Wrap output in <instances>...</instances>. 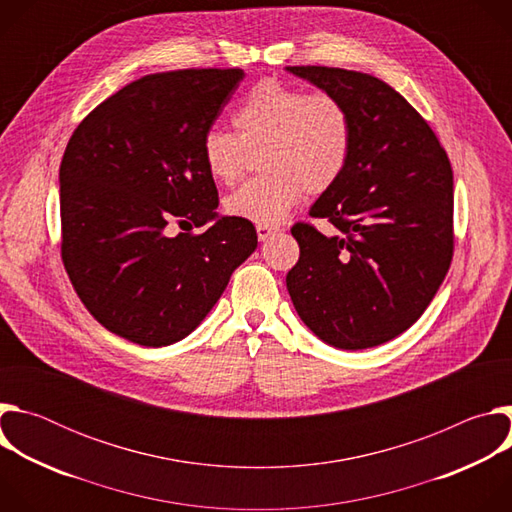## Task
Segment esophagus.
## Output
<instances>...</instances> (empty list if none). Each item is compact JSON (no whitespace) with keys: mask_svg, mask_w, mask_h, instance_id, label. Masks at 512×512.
Listing matches in <instances>:
<instances>
[{"mask_svg":"<svg viewBox=\"0 0 512 512\" xmlns=\"http://www.w3.org/2000/svg\"><path fill=\"white\" fill-rule=\"evenodd\" d=\"M275 233H279L277 227H267V225H257V237L259 241H267L269 237H273Z\"/></svg>","mask_w":512,"mask_h":512,"instance_id":"esophagus-1","label":"esophagus"}]
</instances>
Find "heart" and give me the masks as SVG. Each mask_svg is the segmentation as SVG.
I'll use <instances>...</instances> for the list:
<instances>
[{
  "mask_svg": "<svg viewBox=\"0 0 512 512\" xmlns=\"http://www.w3.org/2000/svg\"><path fill=\"white\" fill-rule=\"evenodd\" d=\"M237 135L210 127L200 152L206 172L235 184L249 154L265 148V176L243 184L227 200L229 214L255 225H279L306 192L330 190L346 172L354 143V121L332 93H308L277 79L259 81L233 113Z\"/></svg>",
  "mask_w": 512,
  "mask_h": 512,
  "instance_id": "b5f03b06",
  "label": "heart"
}]
</instances>
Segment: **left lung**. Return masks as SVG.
<instances>
[{"label": "left lung", "instance_id": "obj_1", "mask_svg": "<svg viewBox=\"0 0 512 512\" xmlns=\"http://www.w3.org/2000/svg\"><path fill=\"white\" fill-rule=\"evenodd\" d=\"M344 101L354 121L342 178L298 223L300 259L285 277L302 322L342 350L373 348L411 328L440 289L454 251V174L427 121L387 83L356 70L285 66Z\"/></svg>", "mask_w": 512, "mask_h": 512}]
</instances>
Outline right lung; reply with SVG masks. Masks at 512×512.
Segmentation results:
<instances>
[{"label":"right lung","mask_w":512,"mask_h":512,"mask_svg":"<svg viewBox=\"0 0 512 512\" xmlns=\"http://www.w3.org/2000/svg\"><path fill=\"white\" fill-rule=\"evenodd\" d=\"M243 77L241 68L141 77L95 107L66 145L58 172L66 273L91 316L133 344L186 338L257 249L253 223L216 212L200 152ZM206 222L204 234L189 233Z\"/></svg>","instance_id":"obj_1"}]
</instances>
